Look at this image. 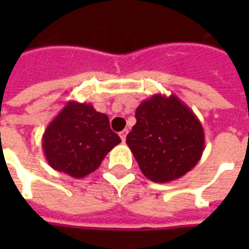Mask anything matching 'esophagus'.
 Here are the masks:
<instances>
[{"mask_svg":"<svg viewBox=\"0 0 249 249\" xmlns=\"http://www.w3.org/2000/svg\"><path fill=\"white\" fill-rule=\"evenodd\" d=\"M119 135H120V139H121V141L124 142V141L126 140V135H128V130H126V129L121 130V132H120Z\"/></svg>","mask_w":249,"mask_h":249,"instance_id":"obj_1","label":"esophagus"}]
</instances>
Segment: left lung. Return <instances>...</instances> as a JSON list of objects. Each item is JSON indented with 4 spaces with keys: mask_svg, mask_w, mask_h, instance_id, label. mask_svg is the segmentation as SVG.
Masks as SVG:
<instances>
[{
    "mask_svg": "<svg viewBox=\"0 0 249 249\" xmlns=\"http://www.w3.org/2000/svg\"><path fill=\"white\" fill-rule=\"evenodd\" d=\"M126 144L141 172L155 183L183 178L201 159L204 129L193 110L171 94H155L136 109Z\"/></svg>",
    "mask_w": 249,
    "mask_h": 249,
    "instance_id": "1",
    "label": "left lung"
}]
</instances>
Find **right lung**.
Returning <instances> with one entry per match:
<instances>
[{"label":"right lung","mask_w":249,"mask_h":249,"mask_svg":"<svg viewBox=\"0 0 249 249\" xmlns=\"http://www.w3.org/2000/svg\"><path fill=\"white\" fill-rule=\"evenodd\" d=\"M120 142L107 114L97 112L92 104L77 101H68L42 135L48 164L74 178L94 172Z\"/></svg>","instance_id":"obj_1"}]
</instances>
